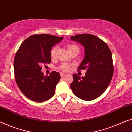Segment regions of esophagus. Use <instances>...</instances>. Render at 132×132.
<instances>
[{"instance_id":"34e87169","label":"esophagus","mask_w":132,"mask_h":132,"mask_svg":"<svg viewBox=\"0 0 132 132\" xmlns=\"http://www.w3.org/2000/svg\"><path fill=\"white\" fill-rule=\"evenodd\" d=\"M60 75H61V77H64L65 76H66V74H64V73H63V72H61Z\"/></svg>"}]
</instances>
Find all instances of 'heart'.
Instances as JSON below:
<instances>
[{
    "label": "heart",
    "mask_w": 132,
    "mask_h": 132,
    "mask_svg": "<svg viewBox=\"0 0 132 132\" xmlns=\"http://www.w3.org/2000/svg\"><path fill=\"white\" fill-rule=\"evenodd\" d=\"M67 48L68 49L69 52H71L73 51H78L79 52V48L77 45H74V44H70L67 46ZM57 51V47H53V48L51 49V55L52 57H54L56 55V52ZM60 69L64 71H67L69 70V66L68 65L65 64H62L60 66Z\"/></svg>",
    "instance_id": "obj_1"
}]
</instances>
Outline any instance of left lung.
Instances as JSON below:
<instances>
[{"label": "left lung", "instance_id": "left-lung-1", "mask_svg": "<svg viewBox=\"0 0 132 132\" xmlns=\"http://www.w3.org/2000/svg\"><path fill=\"white\" fill-rule=\"evenodd\" d=\"M71 40L85 49L84 59L79 68L86 70L85 77L74 74L70 87L76 96L91 101L101 96L110 85L113 76L112 53L108 45L92 34H80L71 36Z\"/></svg>", "mask_w": 132, "mask_h": 132}]
</instances>
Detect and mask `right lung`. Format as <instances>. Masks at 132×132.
I'll return each instance as SVG.
<instances>
[{
  "mask_svg": "<svg viewBox=\"0 0 132 132\" xmlns=\"http://www.w3.org/2000/svg\"><path fill=\"white\" fill-rule=\"evenodd\" d=\"M62 39L50 34H34L25 40L16 53L15 80L21 91L30 100L42 102L54 95L60 74L52 71L49 76H44L42 65L51 62L52 47Z\"/></svg>",
  "mask_w": 132,
  "mask_h": 132,
  "instance_id": "1",
  "label": "right lung"
}]
</instances>
